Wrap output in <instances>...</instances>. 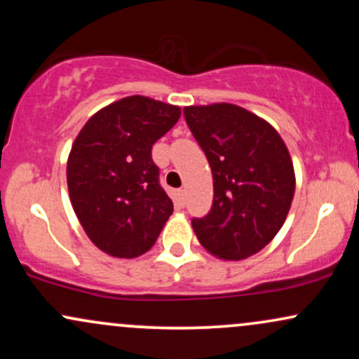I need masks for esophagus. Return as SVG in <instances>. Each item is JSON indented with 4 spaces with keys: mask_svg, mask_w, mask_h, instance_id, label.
<instances>
[{
    "mask_svg": "<svg viewBox=\"0 0 359 359\" xmlns=\"http://www.w3.org/2000/svg\"><path fill=\"white\" fill-rule=\"evenodd\" d=\"M175 197H177V203H179L180 205H184V203H185V191H184V189H179V191L175 192Z\"/></svg>",
    "mask_w": 359,
    "mask_h": 359,
    "instance_id": "esophagus-1",
    "label": "esophagus"
}]
</instances>
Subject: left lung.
Listing matches in <instances>:
<instances>
[{"label":"left lung","mask_w":359,"mask_h":359,"mask_svg":"<svg viewBox=\"0 0 359 359\" xmlns=\"http://www.w3.org/2000/svg\"><path fill=\"white\" fill-rule=\"evenodd\" d=\"M184 116L212 170L208 216L192 219L212 257L240 262L273 240L290 211L295 172L278 131L229 102L187 106Z\"/></svg>","instance_id":"8db88e82"}]
</instances>
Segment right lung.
Instances as JSON below:
<instances>
[{"label": "right lung", "instance_id": "right-lung-1", "mask_svg": "<svg viewBox=\"0 0 359 359\" xmlns=\"http://www.w3.org/2000/svg\"><path fill=\"white\" fill-rule=\"evenodd\" d=\"M179 118V106L128 96L94 113L74 140L69 197L89 240L109 257L147 253L174 212L151 147Z\"/></svg>", "mask_w": 359, "mask_h": 359}]
</instances>
